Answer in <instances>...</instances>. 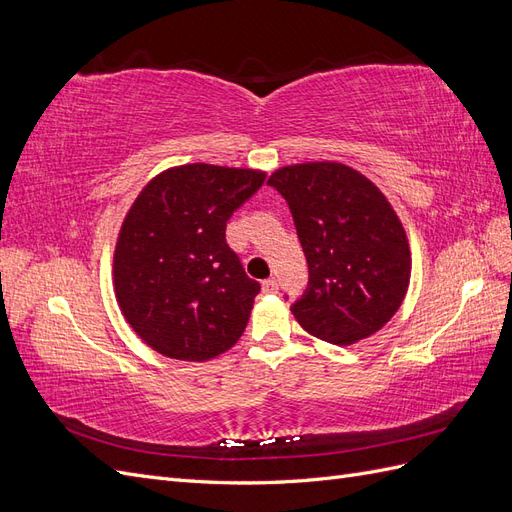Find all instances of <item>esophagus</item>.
Wrapping results in <instances>:
<instances>
[{
  "label": "esophagus",
  "mask_w": 512,
  "mask_h": 512,
  "mask_svg": "<svg viewBox=\"0 0 512 512\" xmlns=\"http://www.w3.org/2000/svg\"><path fill=\"white\" fill-rule=\"evenodd\" d=\"M262 292H265V294H275L277 292V282L273 280V277L267 282H262Z\"/></svg>",
  "instance_id": "34e87169"
}]
</instances>
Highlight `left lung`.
Masks as SVG:
<instances>
[{
  "label": "left lung",
  "instance_id": "left-lung-1",
  "mask_svg": "<svg viewBox=\"0 0 512 512\" xmlns=\"http://www.w3.org/2000/svg\"><path fill=\"white\" fill-rule=\"evenodd\" d=\"M267 183L286 198L309 267L297 322L335 346L380 331L406 299L412 254L378 185L339 162L282 166Z\"/></svg>",
  "mask_w": 512,
  "mask_h": 512
}]
</instances>
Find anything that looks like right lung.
I'll list each match as a JSON object with an SVG mask.
<instances>
[{
  "label": "right lung",
  "mask_w": 512,
  "mask_h": 512,
  "mask_svg": "<svg viewBox=\"0 0 512 512\" xmlns=\"http://www.w3.org/2000/svg\"><path fill=\"white\" fill-rule=\"evenodd\" d=\"M265 170L181 164L136 196L113 254L117 305L132 331L168 359L209 361L250 320L260 284L226 243V222Z\"/></svg>",
  "instance_id": "add662e5"
}]
</instances>
